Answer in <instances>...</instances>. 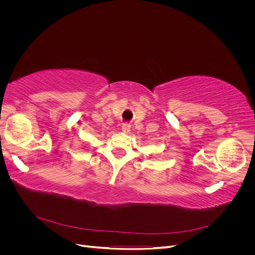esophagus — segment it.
<instances>
[{
    "instance_id": "obj_1",
    "label": "esophagus",
    "mask_w": 255,
    "mask_h": 255,
    "mask_svg": "<svg viewBox=\"0 0 255 255\" xmlns=\"http://www.w3.org/2000/svg\"><path fill=\"white\" fill-rule=\"evenodd\" d=\"M130 130V126L128 125V123H123L122 125V132L123 133H128Z\"/></svg>"
}]
</instances>
